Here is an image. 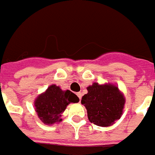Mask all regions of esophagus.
<instances>
[{"label":"esophagus","instance_id":"34e87169","mask_svg":"<svg viewBox=\"0 0 155 155\" xmlns=\"http://www.w3.org/2000/svg\"><path fill=\"white\" fill-rule=\"evenodd\" d=\"M77 96L79 97V99L81 100V98H82V93H77Z\"/></svg>","mask_w":155,"mask_h":155}]
</instances>
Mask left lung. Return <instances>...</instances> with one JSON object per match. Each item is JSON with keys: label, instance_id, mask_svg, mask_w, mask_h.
I'll return each instance as SVG.
<instances>
[{"label": "left lung", "instance_id": "1", "mask_svg": "<svg viewBox=\"0 0 155 155\" xmlns=\"http://www.w3.org/2000/svg\"><path fill=\"white\" fill-rule=\"evenodd\" d=\"M87 93L82 97L81 103L87 108L91 123L101 127L114 124L121 117L125 97L118 87L111 83L93 85L87 87Z\"/></svg>", "mask_w": 155, "mask_h": 155}]
</instances>
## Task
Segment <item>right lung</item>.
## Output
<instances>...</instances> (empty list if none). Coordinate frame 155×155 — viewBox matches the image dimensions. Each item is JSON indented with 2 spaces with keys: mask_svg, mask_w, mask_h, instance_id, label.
Instances as JSON below:
<instances>
[{
  "mask_svg": "<svg viewBox=\"0 0 155 155\" xmlns=\"http://www.w3.org/2000/svg\"><path fill=\"white\" fill-rule=\"evenodd\" d=\"M79 98L69 90L63 91L52 84L35 99V110L42 123L51 125L62 120V114L71 103H78Z\"/></svg>",
  "mask_w": 155,
  "mask_h": 155,
  "instance_id": "add662e5",
  "label": "right lung"
}]
</instances>
